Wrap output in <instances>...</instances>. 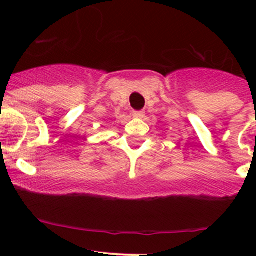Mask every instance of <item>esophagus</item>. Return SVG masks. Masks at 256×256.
Segmentation results:
<instances>
[{
    "mask_svg": "<svg viewBox=\"0 0 256 256\" xmlns=\"http://www.w3.org/2000/svg\"><path fill=\"white\" fill-rule=\"evenodd\" d=\"M144 112H141V110H134V112H132L134 118H144Z\"/></svg>",
    "mask_w": 256,
    "mask_h": 256,
    "instance_id": "1",
    "label": "esophagus"
}]
</instances>
